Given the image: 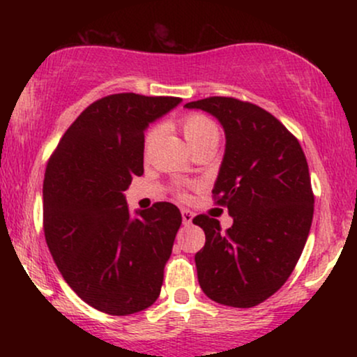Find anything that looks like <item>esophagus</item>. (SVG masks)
Listing matches in <instances>:
<instances>
[{
    "label": "esophagus",
    "instance_id": "esophagus-1",
    "mask_svg": "<svg viewBox=\"0 0 357 357\" xmlns=\"http://www.w3.org/2000/svg\"><path fill=\"white\" fill-rule=\"evenodd\" d=\"M181 216H183V223L184 225H191L192 218H195V215H192L190 210H183L181 211Z\"/></svg>",
    "mask_w": 357,
    "mask_h": 357
}]
</instances>
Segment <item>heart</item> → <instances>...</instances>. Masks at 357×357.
<instances>
[{
  "label": "heart",
  "mask_w": 357,
  "mask_h": 357,
  "mask_svg": "<svg viewBox=\"0 0 357 357\" xmlns=\"http://www.w3.org/2000/svg\"><path fill=\"white\" fill-rule=\"evenodd\" d=\"M181 130L183 136L188 141L190 147L199 144V142L206 141V139L218 137V129L213 124L208 117L202 116V114H191L186 116L181 121ZM155 132H149L146 137V153L151 149V146L154 144Z\"/></svg>",
  "instance_id": "1"
}]
</instances>
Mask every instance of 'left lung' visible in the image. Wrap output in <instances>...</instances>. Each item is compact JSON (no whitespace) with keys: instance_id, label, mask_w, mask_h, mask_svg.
Here are the masks:
<instances>
[{"instance_id":"left-lung-1","label":"left lung","mask_w":357,"mask_h":357,"mask_svg":"<svg viewBox=\"0 0 357 357\" xmlns=\"http://www.w3.org/2000/svg\"><path fill=\"white\" fill-rule=\"evenodd\" d=\"M225 130V154L213 195L233 225L198 215L206 243L195 255L203 292L218 304L258 305L297 265L314 216V195L301 144L267 110L231 97L188 102Z\"/></svg>"}]
</instances>
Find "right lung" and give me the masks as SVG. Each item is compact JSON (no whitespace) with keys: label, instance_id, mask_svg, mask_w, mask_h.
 Returning a JSON list of instances; mask_svg holds the SVG:
<instances>
[{"label":"right lung","instance_id":"right-lung-1","mask_svg":"<svg viewBox=\"0 0 357 357\" xmlns=\"http://www.w3.org/2000/svg\"><path fill=\"white\" fill-rule=\"evenodd\" d=\"M179 104L178 97H104L75 119L48 161L45 240L65 282L100 312H139L161 292L181 213L162 202L132 215L124 191L144 173V130Z\"/></svg>","mask_w":357,"mask_h":357}]
</instances>
